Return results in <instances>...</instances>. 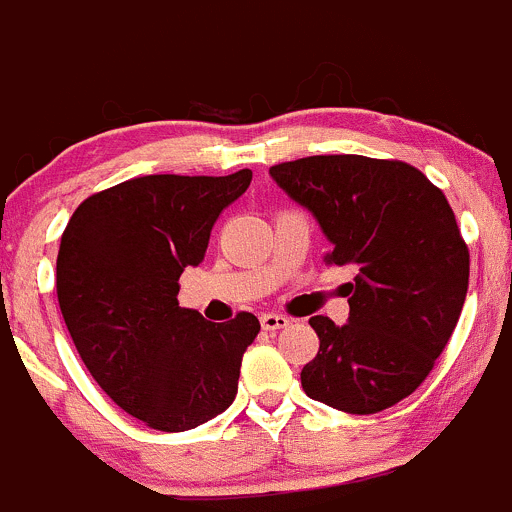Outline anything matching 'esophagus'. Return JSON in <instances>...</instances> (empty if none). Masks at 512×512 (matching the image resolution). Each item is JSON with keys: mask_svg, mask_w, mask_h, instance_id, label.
<instances>
[{"mask_svg": "<svg viewBox=\"0 0 512 512\" xmlns=\"http://www.w3.org/2000/svg\"><path fill=\"white\" fill-rule=\"evenodd\" d=\"M260 325H262V330L275 332V330H282V327L290 325V317L277 315V312H265V315H260Z\"/></svg>", "mask_w": 512, "mask_h": 512, "instance_id": "esophagus-1", "label": "esophagus"}]
</instances>
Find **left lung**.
I'll list each match as a JSON object with an SVG mask.
<instances>
[{
  "label": "left lung",
  "instance_id": "obj_1",
  "mask_svg": "<svg viewBox=\"0 0 512 512\" xmlns=\"http://www.w3.org/2000/svg\"><path fill=\"white\" fill-rule=\"evenodd\" d=\"M332 245L330 265L357 267L345 325L310 317L320 337L300 372L307 398L370 415L415 393L448 345L470 255L443 192L420 170L360 155H320L270 170Z\"/></svg>",
  "mask_w": 512,
  "mask_h": 512
}]
</instances>
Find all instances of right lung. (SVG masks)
<instances>
[{"label":"right lung","mask_w":512,"mask_h":512,"mask_svg":"<svg viewBox=\"0 0 512 512\" xmlns=\"http://www.w3.org/2000/svg\"><path fill=\"white\" fill-rule=\"evenodd\" d=\"M250 180L137 177L87 197L62 235L57 297L79 357L124 413L162 433L230 408L260 332L250 312L210 322L177 302V280L205 260L217 217Z\"/></svg>","instance_id":"add662e5"}]
</instances>
